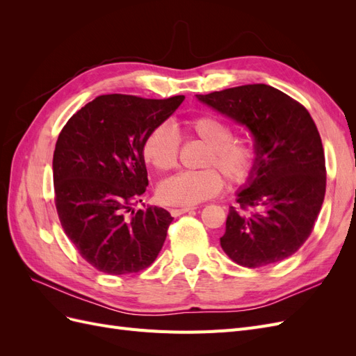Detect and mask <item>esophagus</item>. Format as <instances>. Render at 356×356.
I'll return each instance as SVG.
<instances>
[{
	"mask_svg": "<svg viewBox=\"0 0 356 356\" xmlns=\"http://www.w3.org/2000/svg\"><path fill=\"white\" fill-rule=\"evenodd\" d=\"M195 208H190V207H184V208H172L170 209V213L174 215V217H179V215H182V213H186V212H190V211H193Z\"/></svg>",
	"mask_w": 356,
	"mask_h": 356,
	"instance_id": "1",
	"label": "esophagus"
}]
</instances>
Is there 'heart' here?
<instances>
[{"instance_id": "obj_1", "label": "heart", "mask_w": 356, "mask_h": 356, "mask_svg": "<svg viewBox=\"0 0 356 356\" xmlns=\"http://www.w3.org/2000/svg\"><path fill=\"white\" fill-rule=\"evenodd\" d=\"M188 135L207 144L202 170H184L161 182L159 199L175 207L195 204L217 196L224 179L232 184H243L251 177L257 163V148L251 139L234 136V126L215 114H202L186 122ZM181 138L170 123L154 126L144 139L143 157L159 172H168L178 163ZM214 168H212L211 166Z\"/></svg>"}]
</instances>
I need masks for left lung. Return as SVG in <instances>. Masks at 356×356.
<instances>
[{"label":"left lung","instance_id":"8db88e82","mask_svg":"<svg viewBox=\"0 0 356 356\" xmlns=\"http://www.w3.org/2000/svg\"><path fill=\"white\" fill-rule=\"evenodd\" d=\"M197 99L245 124L257 163L230 208L221 248L234 263L263 267L297 252L314 230L325 196L322 141L303 105L267 84H245Z\"/></svg>","mask_w":356,"mask_h":356}]
</instances>
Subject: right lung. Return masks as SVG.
<instances>
[{
    "label": "right lung",
    "mask_w": 356,
    "mask_h": 356,
    "mask_svg": "<svg viewBox=\"0 0 356 356\" xmlns=\"http://www.w3.org/2000/svg\"><path fill=\"white\" fill-rule=\"evenodd\" d=\"M184 96L145 99L101 95L75 113L53 154L55 204L75 250L106 275L138 273L165 243L170 213L134 211L148 186L144 139L172 115Z\"/></svg>",
    "instance_id": "obj_1"
}]
</instances>
